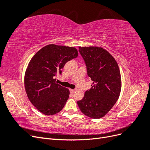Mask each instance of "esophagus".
Wrapping results in <instances>:
<instances>
[{"label":"esophagus","instance_id":"esophagus-1","mask_svg":"<svg viewBox=\"0 0 150 150\" xmlns=\"http://www.w3.org/2000/svg\"><path fill=\"white\" fill-rule=\"evenodd\" d=\"M69 91H70V93H71V94H73V93H74V89H69Z\"/></svg>","mask_w":150,"mask_h":150}]
</instances>
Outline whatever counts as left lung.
<instances>
[{"instance_id":"8db88e82","label":"left lung","mask_w":150,"mask_h":150,"mask_svg":"<svg viewBox=\"0 0 150 150\" xmlns=\"http://www.w3.org/2000/svg\"><path fill=\"white\" fill-rule=\"evenodd\" d=\"M93 83L78 105L84 115L94 119L105 116L119 98L121 78L117 63L111 54L102 47H79Z\"/></svg>"}]
</instances>
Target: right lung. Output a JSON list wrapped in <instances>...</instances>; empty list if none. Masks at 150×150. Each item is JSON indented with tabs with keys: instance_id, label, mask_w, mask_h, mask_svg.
I'll use <instances>...</instances> for the list:
<instances>
[{
	"instance_id": "right-lung-1",
	"label": "right lung",
	"mask_w": 150,
	"mask_h": 150,
	"mask_svg": "<svg viewBox=\"0 0 150 150\" xmlns=\"http://www.w3.org/2000/svg\"><path fill=\"white\" fill-rule=\"evenodd\" d=\"M78 56L74 47L51 44L32 57L25 72V89L29 101L44 115H55L64 108L70 92L56 83L55 77L61 74L67 61Z\"/></svg>"
}]
</instances>
